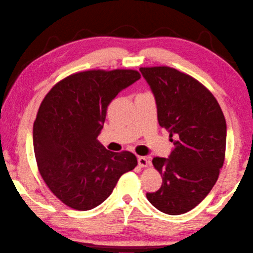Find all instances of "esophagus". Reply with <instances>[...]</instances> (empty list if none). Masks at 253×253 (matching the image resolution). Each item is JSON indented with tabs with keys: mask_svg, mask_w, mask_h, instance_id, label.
Instances as JSON below:
<instances>
[{
	"mask_svg": "<svg viewBox=\"0 0 253 253\" xmlns=\"http://www.w3.org/2000/svg\"><path fill=\"white\" fill-rule=\"evenodd\" d=\"M138 164L140 167H147L149 164L148 158H146V157H138Z\"/></svg>",
	"mask_w": 253,
	"mask_h": 253,
	"instance_id": "34e87169",
	"label": "esophagus"
}]
</instances>
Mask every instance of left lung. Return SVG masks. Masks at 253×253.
<instances>
[{
    "mask_svg": "<svg viewBox=\"0 0 253 253\" xmlns=\"http://www.w3.org/2000/svg\"><path fill=\"white\" fill-rule=\"evenodd\" d=\"M140 72L155 96L160 126L173 143L168 158L152 160L164 184L147 198L160 212L184 214L216 183L225 156V118L213 94L195 78L170 67Z\"/></svg>",
    "mask_w": 253,
    "mask_h": 253,
    "instance_id": "obj_1",
    "label": "left lung"
}]
</instances>
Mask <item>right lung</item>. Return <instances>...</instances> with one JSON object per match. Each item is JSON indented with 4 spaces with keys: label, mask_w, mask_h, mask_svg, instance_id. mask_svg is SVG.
<instances>
[{
    "label": "right lung",
    "mask_w": 253,
    "mask_h": 253,
    "mask_svg": "<svg viewBox=\"0 0 253 253\" xmlns=\"http://www.w3.org/2000/svg\"><path fill=\"white\" fill-rule=\"evenodd\" d=\"M140 77L131 69L78 73L53 86L41 103L33 124L36 160L49 189L69 208H96L138 165L133 154L109 151L97 136L112 99Z\"/></svg>",
    "instance_id": "1"
}]
</instances>
